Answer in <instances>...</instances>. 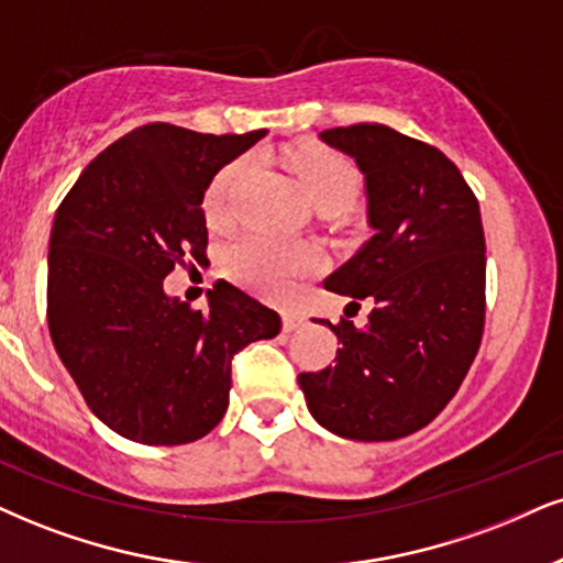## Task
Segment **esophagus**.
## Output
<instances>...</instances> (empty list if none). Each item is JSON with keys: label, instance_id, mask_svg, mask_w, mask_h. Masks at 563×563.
Masks as SVG:
<instances>
[{"label": "esophagus", "instance_id": "obj_1", "mask_svg": "<svg viewBox=\"0 0 563 563\" xmlns=\"http://www.w3.org/2000/svg\"><path fill=\"white\" fill-rule=\"evenodd\" d=\"M282 323H284V331H297L305 323V316L297 313V310H284Z\"/></svg>", "mask_w": 563, "mask_h": 563}]
</instances>
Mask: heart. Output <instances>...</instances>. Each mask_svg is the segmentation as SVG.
<instances>
[{"label":"heart","mask_w":563,"mask_h":563,"mask_svg":"<svg viewBox=\"0 0 563 563\" xmlns=\"http://www.w3.org/2000/svg\"><path fill=\"white\" fill-rule=\"evenodd\" d=\"M295 172L302 179L305 192L313 200L316 208L321 206H350L357 196L360 175L357 166L350 158L329 148H300L289 156ZM250 172L247 158L227 164L213 177L203 198V211L208 221L221 224L232 213L234 192ZM321 255L313 247L284 245V242L268 238V234L250 232L240 238L227 250V266L240 282L261 289L266 295H287L300 276L310 274Z\"/></svg>","instance_id":"obj_1"}]
</instances>
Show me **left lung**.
Listing matches in <instances>:
<instances>
[{"mask_svg": "<svg viewBox=\"0 0 563 563\" xmlns=\"http://www.w3.org/2000/svg\"><path fill=\"white\" fill-rule=\"evenodd\" d=\"M365 175L373 238L323 282L373 305L363 329L342 318L334 365L300 373L310 415L355 441L426 428L477 355L485 323V234L462 172L433 145L386 124L323 130Z\"/></svg>", "mask_w": 563, "mask_h": 563, "instance_id": "1", "label": "left lung"}]
</instances>
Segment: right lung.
<instances>
[{
    "mask_svg": "<svg viewBox=\"0 0 563 563\" xmlns=\"http://www.w3.org/2000/svg\"><path fill=\"white\" fill-rule=\"evenodd\" d=\"M263 135L143 124L101 151L57 208L48 334L90 412L124 439H203L227 412L234 355L279 334V313L227 282L208 310L164 292L177 263L208 261L206 187Z\"/></svg>",
    "mask_w": 563,
    "mask_h": 563,
    "instance_id": "obj_1",
    "label": "right lung"
}]
</instances>
